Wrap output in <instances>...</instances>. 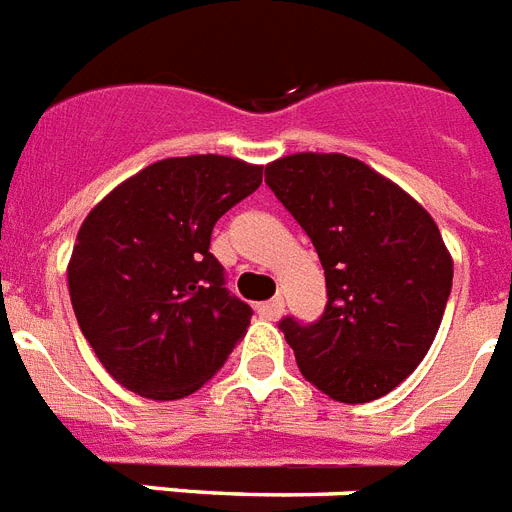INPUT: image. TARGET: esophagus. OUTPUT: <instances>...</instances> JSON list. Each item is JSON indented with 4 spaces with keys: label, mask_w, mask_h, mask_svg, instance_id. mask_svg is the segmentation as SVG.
<instances>
[{
    "label": "esophagus",
    "mask_w": 512,
    "mask_h": 512,
    "mask_svg": "<svg viewBox=\"0 0 512 512\" xmlns=\"http://www.w3.org/2000/svg\"><path fill=\"white\" fill-rule=\"evenodd\" d=\"M282 312H285L282 298H272V301H264V304H259V314L264 317V320H280Z\"/></svg>",
    "instance_id": "34e87169"
}]
</instances>
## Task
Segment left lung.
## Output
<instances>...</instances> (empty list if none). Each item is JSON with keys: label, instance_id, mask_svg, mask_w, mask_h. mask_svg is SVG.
<instances>
[{"label": "left lung", "instance_id": "left-lung-1", "mask_svg": "<svg viewBox=\"0 0 512 512\" xmlns=\"http://www.w3.org/2000/svg\"><path fill=\"white\" fill-rule=\"evenodd\" d=\"M264 174L325 269L320 320H280L304 378L335 402L386 396L423 362L447 309L452 256L439 227L349 155L296 153Z\"/></svg>", "mask_w": 512, "mask_h": 512}]
</instances>
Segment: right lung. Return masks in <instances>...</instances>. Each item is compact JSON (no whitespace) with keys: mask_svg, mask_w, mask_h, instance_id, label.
Instances as JSON below:
<instances>
[{"mask_svg":"<svg viewBox=\"0 0 512 512\" xmlns=\"http://www.w3.org/2000/svg\"><path fill=\"white\" fill-rule=\"evenodd\" d=\"M261 171L224 155L166 158L89 211L68 290L81 333L124 388L158 402L190 396L245 335L253 309L224 288L208 248Z\"/></svg>","mask_w":512,"mask_h":512,"instance_id":"obj_1","label":"right lung"}]
</instances>
